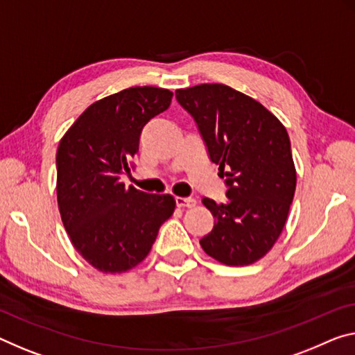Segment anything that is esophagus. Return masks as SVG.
I'll return each instance as SVG.
<instances>
[{"mask_svg": "<svg viewBox=\"0 0 355 355\" xmlns=\"http://www.w3.org/2000/svg\"><path fill=\"white\" fill-rule=\"evenodd\" d=\"M177 207L182 208H193L196 205V199L193 198H175Z\"/></svg>", "mask_w": 355, "mask_h": 355, "instance_id": "1", "label": "esophagus"}]
</instances>
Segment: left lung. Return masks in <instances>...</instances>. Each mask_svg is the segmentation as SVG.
Segmentation results:
<instances>
[{"mask_svg":"<svg viewBox=\"0 0 355 355\" xmlns=\"http://www.w3.org/2000/svg\"><path fill=\"white\" fill-rule=\"evenodd\" d=\"M175 98L226 177V202L202 199L215 226L200 246L226 266H250L272 250L294 199L288 131L262 104L221 83L177 89Z\"/></svg>","mask_w":355,"mask_h":355,"instance_id":"8db88e82","label":"left lung"}]
</instances>
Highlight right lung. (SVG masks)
<instances>
[{"mask_svg": "<svg viewBox=\"0 0 355 355\" xmlns=\"http://www.w3.org/2000/svg\"><path fill=\"white\" fill-rule=\"evenodd\" d=\"M173 93L132 87L88 107L56 151V198L74 248L94 268L121 273L144 261L175 208L171 194L126 188L121 175L144 128L168 109Z\"/></svg>", "mask_w": 355, "mask_h": 355, "instance_id": "add662e5", "label": "right lung"}]
</instances>
